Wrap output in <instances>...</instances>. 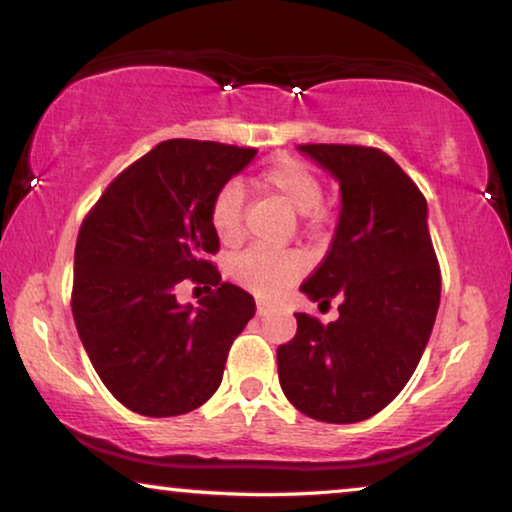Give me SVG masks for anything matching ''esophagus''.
I'll return each mask as SVG.
<instances>
[{
	"label": "esophagus",
	"mask_w": 512,
	"mask_h": 512,
	"mask_svg": "<svg viewBox=\"0 0 512 512\" xmlns=\"http://www.w3.org/2000/svg\"><path fill=\"white\" fill-rule=\"evenodd\" d=\"M271 313H276V306L266 304V301H257V315H259V318H266V315H271Z\"/></svg>",
	"instance_id": "obj_1"
}]
</instances>
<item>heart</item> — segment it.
<instances>
[{
  "mask_svg": "<svg viewBox=\"0 0 512 512\" xmlns=\"http://www.w3.org/2000/svg\"><path fill=\"white\" fill-rule=\"evenodd\" d=\"M257 187L266 194L283 201L292 213L308 215L311 220L320 218L322 181L311 167L294 157H276L269 167L257 176ZM211 227L220 243L236 246L246 234L243 227V204L241 190L236 185H225L215 194L211 204ZM234 278L255 294H278L301 273V262L294 255L271 253V250H248L234 259Z\"/></svg>",
  "mask_w": 512,
  "mask_h": 512,
  "instance_id": "obj_1",
  "label": "heart"
}]
</instances>
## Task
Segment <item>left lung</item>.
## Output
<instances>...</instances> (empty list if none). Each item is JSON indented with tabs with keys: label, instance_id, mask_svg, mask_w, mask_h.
<instances>
[{
	"label": "left lung",
	"instance_id": "1",
	"mask_svg": "<svg viewBox=\"0 0 512 512\" xmlns=\"http://www.w3.org/2000/svg\"><path fill=\"white\" fill-rule=\"evenodd\" d=\"M297 148L341 187L334 241L301 292L341 306L329 325L294 313L297 334L278 348L280 387L313 420L362 422L406 387L434 329L441 271L427 201L383 150Z\"/></svg>",
	"mask_w": 512,
	"mask_h": 512
}]
</instances>
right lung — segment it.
I'll return each mask as SVG.
<instances>
[{
	"mask_svg": "<svg viewBox=\"0 0 512 512\" xmlns=\"http://www.w3.org/2000/svg\"><path fill=\"white\" fill-rule=\"evenodd\" d=\"M255 148L171 139L127 167L83 220L71 311L97 376L146 417L183 415L220 387L234 338L255 299L206 255L220 248L211 204ZM192 277L214 285L199 307L177 304Z\"/></svg>",
	"mask_w": 512,
	"mask_h": 512,
	"instance_id": "right-lung-1",
	"label": "right lung"
}]
</instances>
